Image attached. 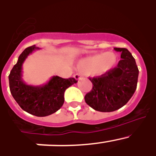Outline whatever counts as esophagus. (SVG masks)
<instances>
[{"label":"esophagus","instance_id":"34e87169","mask_svg":"<svg viewBox=\"0 0 156 156\" xmlns=\"http://www.w3.org/2000/svg\"><path fill=\"white\" fill-rule=\"evenodd\" d=\"M74 78H75V79L76 80H79L80 79V78H81L80 74H79V73L75 74V75H74Z\"/></svg>","mask_w":156,"mask_h":156}]
</instances>
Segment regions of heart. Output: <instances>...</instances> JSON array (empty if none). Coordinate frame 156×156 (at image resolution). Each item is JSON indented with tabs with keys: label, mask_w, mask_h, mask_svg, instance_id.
Wrapping results in <instances>:
<instances>
[{
	"label": "heart",
	"mask_w": 156,
	"mask_h": 156,
	"mask_svg": "<svg viewBox=\"0 0 156 156\" xmlns=\"http://www.w3.org/2000/svg\"><path fill=\"white\" fill-rule=\"evenodd\" d=\"M117 62L118 57L113 52L98 53L81 59L77 65V69L85 73L104 76L113 69Z\"/></svg>",
	"instance_id": "obj_1"
}]
</instances>
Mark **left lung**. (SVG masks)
Masks as SVG:
<instances>
[{
    "label": "left lung",
    "instance_id": "left-lung-1",
    "mask_svg": "<svg viewBox=\"0 0 156 156\" xmlns=\"http://www.w3.org/2000/svg\"><path fill=\"white\" fill-rule=\"evenodd\" d=\"M120 61L110 73L89 78L93 88L85 95V101L96 111L110 112L124 106L137 88L139 70L134 58L126 48H115Z\"/></svg>",
    "mask_w": 156,
    "mask_h": 156
}]
</instances>
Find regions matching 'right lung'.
Returning a JSON list of instances; mask_svg holds the SVG:
<instances>
[{
	"instance_id": "add662e5",
	"label": "right lung",
	"mask_w": 156,
	"mask_h": 156,
	"mask_svg": "<svg viewBox=\"0 0 156 156\" xmlns=\"http://www.w3.org/2000/svg\"><path fill=\"white\" fill-rule=\"evenodd\" d=\"M41 48L35 45L26 48L8 76L12 95L19 105L28 113L43 117L57 112L64 103L66 90L77 81L71 77L63 79L54 76L47 83L40 86L29 85L23 79V64L30 54Z\"/></svg>"
}]
</instances>
